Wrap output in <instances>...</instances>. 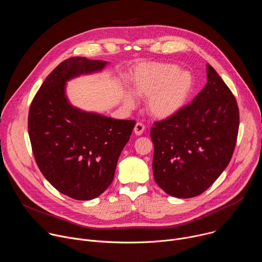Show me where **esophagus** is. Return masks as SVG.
Segmentation results:
<instances>
[{
  "label": "esophagus",
  "mask_w": 262,
  "mask_h": 262,
  "mask_svg": "<svg viewBox=\"0 0 262 262\" xmlns=\"http://www.w3.org/2000/svg\"><path fill=\"white\" fill-rule=\"evenodd\" d=\"M145 130V125L141 122H137L136 125H135V128H134V132L137 136H141Z\"/></svg>",
  "instance_id": "1"
}]
</instances>
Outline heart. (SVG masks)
<instances>
[{"instance_id":"obj_1","label":"heart","mask_w":262,"mask_h":262,"mask_svg":"<svg viewBox=\"0 0 262 262\" xmlns=\"http://www.w3.org/2000/svg\"><path fill=\"white\" fill-rule=\"evenodd\" d=\"M133 91L147 98L148 113L158 119H167L176 115L188 102L193 90L194 79L188 71L172 63H143L130 77ZM125 104L134 105L130 94L125 95Z\"/></svg>"}]
</instances>
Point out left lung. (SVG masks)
<instances>
[{
  "mask_svg": "<svg viewBox=\"0 0 262 262\" xmlns=\"http://www.w3.org/2000/svg\"><path fill=\"white\" fill-rule=\"evenodd\" d=\"M207 83L191 103L154 122L150 137L156 182L167 194L192 198L205 192L228 166L236 145L235 96L207 64Z\"/></svg>",
  "mask_w": 262,
  "mask_h": 262,
  "instance_id": "1",
  "label": "left lung"
}]
</instances>
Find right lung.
<instances>
[{"mask_svg":"<svg viewBox=\"0 0 262 262\" xmlns=\"http://www.w3.org/2000/svg\"><path fill=\"white\" fill-rule=\"evenodd\" d=\"M105 64L85 57L64 60L49 74L29 110L28 130L37 166L56 190L76 200L96 198L108 188L136 125L135 120L86 113L66 99L67 80Z\"/></svg>","mask_w":262,"mask_h":262,"instance_id":"1","label":"right lung"}]
</instances>
